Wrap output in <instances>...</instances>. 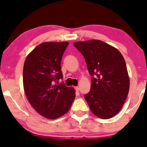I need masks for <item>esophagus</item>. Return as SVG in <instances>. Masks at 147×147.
I'll list each match as a JSON object with an SVG mask.
<instances>
[{
  "label": "esophagus",
  "instance_id": "34e87169",
  "mask_svg": "<svg viewBox=\"0 0 147 147\" xmlns=\"http://www.w3.org/2000/svg\"><path fill=\"white\" fill-rule=\"evenodd\" d=\"M75 90L77 91V92H79V88L78 86H76V87L75 88Z\"/></svg>",
  "mask_w": 147,
  "mask_h": 147
}]
</instances>
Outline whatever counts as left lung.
<instances>
[{"label": "left lung", "instance_id": "1", "mask_svg": "<svg viewBox=\"0 0 147 147\" xmlns=\"http://www.w3.org/2000/svg\"><path fill=\"white\" fill-rule=\"evenodd\" d=\"M83 55L91 78L90 90L84 95L92 113L110 119L122 109L129 90L125 60L118 50L99 40L74 43Z\"/></svg>", "mask_w": 147, "mask_h": 147}]
</instances>
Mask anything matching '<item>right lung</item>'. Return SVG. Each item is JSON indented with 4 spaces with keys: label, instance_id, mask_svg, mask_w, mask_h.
I'll list each match as a JSON object with an SVG mask.
<instances>
[{
    "label": "right lung",
    "instance_id": "obj_1",
    "mask_svg": "<svg viewBox=\"0 0 147 147\" xmlns=\"http://www.w3.org/2000/svg\"><path fill=\"white\" fill-rule=\"evenodd\" d=\"M68 45V42L42 43L24 63L23 79L27 98L38 113L48 119L66 113L75 97L73 88L58 82L63 79L61 61Z\"/></svg>",
    "mask_w": 147,
    "mask_h": 147
}]
</instances>
